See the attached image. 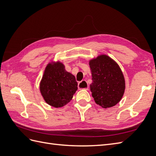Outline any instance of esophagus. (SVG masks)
Instances as JSON below:
<instances>
[{"instance_id": "1", "label": "esophagus", "mask_w": 156, "mask_h": 156, "mask_svg": "<svg viewBox=\"0 0 156 156\" xmlns=\"http://www.w3.org/2000/svg\"><path fill=\"white\" fill-rule=\"evenodd\" d=\"M78 88L79 89H84V90H88V84L86 81H83L79 82L78 84Z\"/></svg>"}]
</instances>
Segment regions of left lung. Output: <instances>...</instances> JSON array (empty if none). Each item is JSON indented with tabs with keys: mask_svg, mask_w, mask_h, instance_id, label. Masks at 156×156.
Segmentation results:
<instances>
[{
	"mask_svg": "<svg viewBox=\"0 0 156 156\" xmlns=\"http://www.w3.org/2000/svg\"><path fill=\"white\" fill-rule=\"evenodd\" d=\"M92 83L90 85L96 103L103 108L115 106L124 95L125 80L120 67L107 55L89 62Z\"/></svg>",
	"mask_w": 156,
	"mask_h": 156,
	"instance_id": "1",
	"label": "left lung"
}]
</instances>
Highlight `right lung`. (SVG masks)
<instances>
[{
  "label": "right lung",
  "mask_w": 156,
  "mask_h": 156,
  "mask_svg": "<svg viewBox=\"0 0 156 156\" xmlns=\"http://www.w3.org/2000/svg\"><path fill=\"white\" fill-rule=\"evenodd\" d=\"M77 90L74 75L66 72L60 62L49 64L40 83V92L45 101L55 107H61L72 100Z\"/></svg>",
  "instance_id": "right-lung-1"
}]
</instances>
